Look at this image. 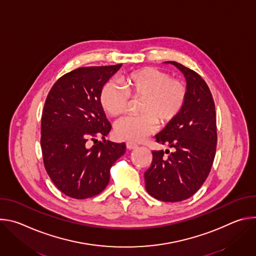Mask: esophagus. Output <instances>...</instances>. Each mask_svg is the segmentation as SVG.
<instances>
[{
	"label": "esophagus",
	"instance_id": "esophagus-1",
	"mask_svg": "<svg viewBox=\"0 0 256 256\" xmlns=\"http://www.w3.org/2000/svg\"><path fill=\"white\" fill-rule=\"evenodd\" d=\"M126 148H128V150H134V149H136V148H138V144H134V142H126Z\"/></svg>",
	"mask_w": 256,
	"mask_h": 256
}]
</instances>
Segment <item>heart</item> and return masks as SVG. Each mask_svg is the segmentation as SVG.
I'll return each mask as SVG.
<instances>
[{"label":"heart","mask_w":256,"mask_h":256,"mask_svg":"<svg viewBox=\"0 0 256 256\" xmlns=\"http://www.w3.org/2000/svg\"><path fill=\"white\" fill-rule=\"evenodd\" d=\"M124 88L114 81L105 83L99 94L103 110L112 118L128 110L130 97L140 99L138 116H128L116 124L120 140L140 142L153 134L158 126L172 122L184 109L188 88L186 84L170 78L167 72L152 66L132 72L122 79Z\"/></svg>","instance_id":"obj_1"}]
</instances>
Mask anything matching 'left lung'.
I'll return each instance as SVG.
<instances>
[{"label":"left lung","instance_id":"8db88e82","mask_svg":"<svg viewBox=\"0 0 256 256\" xmlns=\"http://www.w3.org/2000/svg\"><path fill=\"white\" fill-rule=\"evenodd\" d=\"M186 80L188 98L180 114L155 136L157 142L174 151H153L144 172L146 190L162 202H181L192 196L206 179L216 154V124L212 93L194 70L176 62Z\"/></svg>","mask_w":256,"mask_h":256}]
</instances>
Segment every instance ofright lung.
Masks as SVG:
<instances>
[{
    "mask_svg": "<svg viewBox=\"0 0 256 256\" xmlns=\"http://www.w3.org/2000/svg\"><path fill=\"white\" fill-rule=\"evenodd\" d=\"M122 66L76 68L60 77L46 97L40 138L44 163L54 186L70 198L84 200L103 192L110 168L126 153L124 142L105 140L112 124L99 101L102 86ZM89 140L94 144L89 146Z\"/></svg>",
    "mask_w": 256,
    "mask_h": 256,
    "instance_id": "obj_1",
    "label": "right lung"
}]
</instances>
